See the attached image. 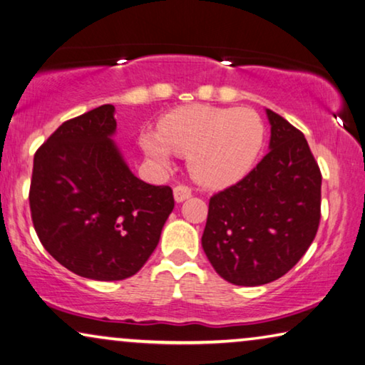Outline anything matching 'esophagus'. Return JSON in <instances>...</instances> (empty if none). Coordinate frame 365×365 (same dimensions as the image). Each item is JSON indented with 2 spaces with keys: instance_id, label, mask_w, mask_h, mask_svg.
Returning <instances> with one entry per match:
<instances>
[{
  "instance_id": "34e87169",
  "label": "esophagus",
  "mask_w": 365,
  "mask_h": 365,
  "mask_svg": "<svg viewBox=\"0 0 365 365\" xmlns=\"http://www.w3.org/2000/svg\"><path fill=\"white\" fill-rule=\"evenodd\" d=\"M190 197H192V190L185 187V185H177V187L173 188V198H175L177 203H182V201Z\"/></svg>"
}]
</instances>
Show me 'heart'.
<instances>
[{
  "instance_id": "obj_1",
  "label": "heart",
  "mask_w": 365,
  "mask_h": 365,
  "mask_svg": "<svg viewBox=\"0 0 365 365\" xmlns=\"http://www.w3.org/2000/svg\"><path fill=\"white\" fill-rule=\"evenodd\" d=\"M262 118L249 108L190 106L172 113L159 135L144 134L145 154L167 165L170 152L188 157L195 180L226 188L251 172L264 144Z\"/></svg>"
}]
</instances>
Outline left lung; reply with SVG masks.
Segmentation results:
<instances>
[{
    "label": "left lung",
    "mask_w": 365,
    "mask_h": 365,
    "mask_svg": "<svg viewBox=\"0 0 365 365\" xmlns=\"http://www.w3.org/2000/svg\"><path fill=\"white\" fill-rule=\"evenodd\" d=\"M269 154L241 182L210 198L201 236L222 279L257 287L285 275L317 236L322 172L302 130L270 110Z\"/></svg>",
    "instance_id": "8db88e82"
}]
</instances>
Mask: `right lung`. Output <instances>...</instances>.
Returning <instances> with one entry per match:
<instances>
[{
	"mask_svg": "<svg viewBox=\"0 0 365 365\" xmlns=\"http://www.w3.org/2000/svg\"><path fill=\"white\" fill-rule=\"evenodd\" d=\"M114 133L113 105L65 121L37 149L29 190L46 251L73 274L105 282L140 270L175 205L170 187L129 170Z\"/></svg>",
	"mask_w": 365,
	"mask_h": 365,
	"instance_id": "add662e5",
	"label": "right lung"
}]
</instances>
